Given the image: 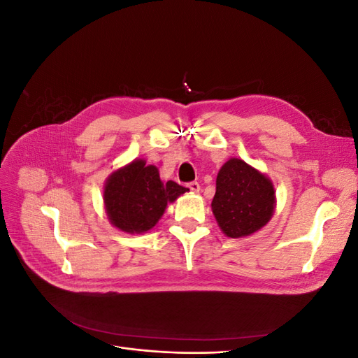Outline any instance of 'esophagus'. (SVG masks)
Masks as SVG:
<instances>
[{"mask_svg": "<svg viewBox=\"0 0 358 358\" xmlns=\"http://www.w3.org/2000/svg\"><path fill=\"white\" fill-rule=\"evenodd\" d=\"M188 188H189L192 192H199V191H200V183H199V182H189V183H188Z\"/></svg>", "mask_w": 358, "mask_h": 358, "instance_id": "esophagus-1", "label": "esophagus"}]
</instances>
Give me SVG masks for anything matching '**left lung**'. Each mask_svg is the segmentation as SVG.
I'll return each mask as SVG.
<instances>
[{"label":"left lung","mask_w":358,"mask_h":358,"mask_svg":"<svg viewBox=\"0 0 358 358\" xmlns=\"http://www.w3.org/2000/svg\"><path fill=\"white\" fill-rule=\"evenodd\" d=\"M275 206L273 183L262 171L239 158L221 167L212 212L225 236L239 239L254 234L272 218Z\"/></svg>","instance_id":"1"}]
</instances>
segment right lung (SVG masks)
<instances>
[{
  "label": "right lung",
  "instance_id": "right-lung-1",
  "mask_svg": "<svg viewBox=\"0 0 358 358\" xmlns=\"http://www.w3.org/2000/svg\"><path fill=\"white\" fill-rule=\"evenodd\" d=\"M187 191L173 180L161 182L155 166L134 159L107 178L103 199L112 225L128 234H142L154 229L167 203Z\"/></svg>",
  "mask_w": 358,
  "mask_h": 358
}]
</instances>
